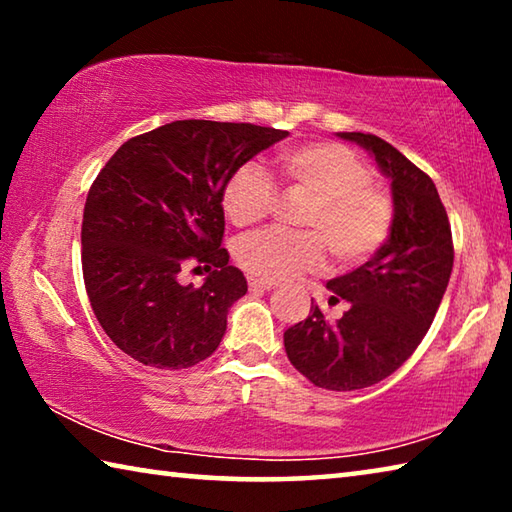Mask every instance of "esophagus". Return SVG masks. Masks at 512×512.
I'll return each instance as SVG.
<instances>
[{
    "label": "esophagus",
    "instance_id": "esophagus-1",
    "mask_svg": "<svg viewBox=\"0 0 512 512\" xmlns=\"http://www.w3.org/2000/svg\"><path fill=\"white\" fill-rule=\"evenodd\" d=\"M248 287L253 291H271V289H275V282L259 280V277H248Z\"/></svg>",
    "mask_w": 512,
    "mask_h": 512
}]
</instances>
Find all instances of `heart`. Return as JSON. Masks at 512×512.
Masks as SVG:
<instances>
[{
	"label": "heart",
	"mask_w": 512,
	"mask_h": 512,
	"mask_svg": "<svg viewBox=\"0 0 512 512\" xmlns=\"http://www.w3.org/2000/svg\"><path fill=\"white\" fill-rule=\"evenodd\" d=\"M284 192L309 198L302 228L309 235L266 230L241 239L237 262L250 275L282 282L325 266L327 248L341 266H359L386 244L393 203L372 185V171L357 153L334 142L293 146L275 158ZM223 214L237 228L264 221L275 205V187L262 167H239L221 194Z\"/></svg>",
	"instance_id": "b5f03b06"
}]
</instances>
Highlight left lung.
Instances as JSON below:
<instances>
[{"mask_svg":"<svg viewBox=\"0 0 512 512\" xmlns=\"http://www.w3.org/2000/svg\"><path fill=\"white\" fill-rule=\"evenodd\" d=\"M375 155L391 178L393 225L386 244L352 273L327 282L348 302L336 323L318 305L284 332L293 368L327 391H359L402 366L418 348L445 296L454 266L452 228L433 180L370 133H339Z\"/></svg>","mask_w":512,"mask_h":512,"instance_id":"left-lung-1","label":"left lung"}]
</instances>
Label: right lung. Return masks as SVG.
<instances>
[{"instance_id": "1", "label": "right lung", "mask_w": 512, "mask_h": 512, "mask_svg": "<svg viewBox=\"0 0 512 512\" xmlns=\"http://www.w3.org/2000/svg\"><path fill=\"white\" fill-rule=\"evenodd\" d=\"M287 131L183 119L131 137L94 180L83 210L81 262L103 332L128 357L160 370L210 357L232 302L248 284L221 246L223 187ZM211 271L203 288L177 282Z\"/></svg>"}]
</instances>
